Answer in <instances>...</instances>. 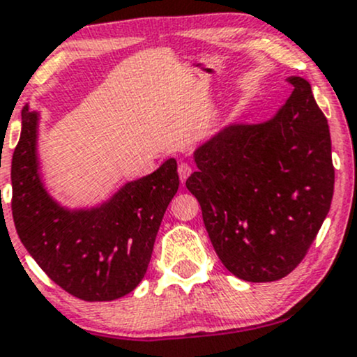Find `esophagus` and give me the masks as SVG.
I'll use <instances>...</instances> for the list:
<instances>
[{
	"label": "esophagus",
	"mask_w": 357,
	"mask_h": 357,
	"mask_svg": "<svg viewBox=\"0 0 357 357\" xmlns=\"http://www.w3.org/2000/svg\"><path fill=\"white\" fill-rule=\"evenodd\" d=\"M190 174H192L190 163H187V162L178 163V175H180V180H182V182H185V180L190 177Z\"/></svg>",
	"instance_id": "obj_1"
}]
</instances>
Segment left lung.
Returning a JSON list of instances; mask_svg holds the SVG:
<instances>
[{
    "instance_id": "left-lung-1",
    "label": "left lung",
    "mask_w": 357,
    "mask_h": 357,
    "mask_svg": "<svg viewBox=\"0 0 357 357\" xmlns=\"http://www.w3.org/2000/svg\"><path fill=\"white\" fill-rule=\"evenodd\" d=\"M263 123H231L194 151L185 185L222 265L246 282H275L295 270L334 194L327 119L303 77Z\"/></svg>"
}]
</instances>
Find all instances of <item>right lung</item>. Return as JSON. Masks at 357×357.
Returning a JSON list of instances; mask_svg holds the SVG:
<instances>
[{
    "mask_svg": "<svg viewBox=\"0 0 357 357\" xmlns=\"http://www.w3.org/2000/svg\"><path fill=\"white\" fill-rule=\"evenodd\" d=\"M38 123L40 113L26 104L11 160V211L20 239L38 266L74 297H125L146 273L163 214L178 190L177 162L165 160L98 206L70 209L52 197L42 180Z\"/></svg>",
    "mask_w": 357,
    "mask_h": 357,
    "instance_id": "right-lung-1",
    "label": "right lung"
}]
</instances>
